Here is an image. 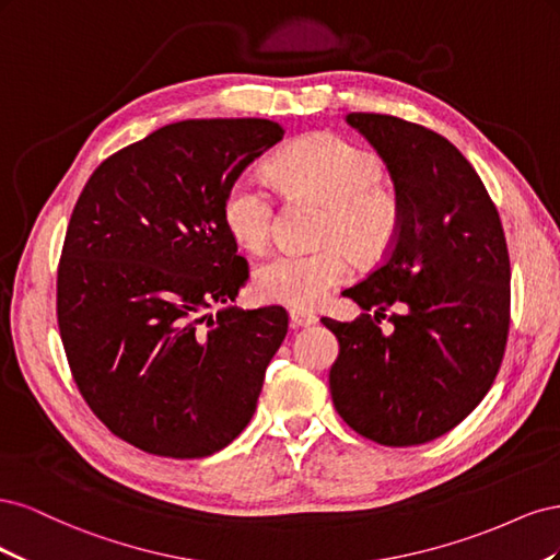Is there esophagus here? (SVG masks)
I'll use <instances>...</instances> for the list:
<instances>
[{
	"instance_id": "1",
	"label": "esophagus",
	"mask_w": 560,
	"mask_h": 560,
	"mask_svg": "<svg viewBox=\"0 0 560 560\" xmlns=\"http://www.w3.org/2000/svg\"><path fill=\"white\" fill-rule=\"evenodd\" d=\"M315 315L313 313H308V311H301V308H292L290 311V322H292V327H311V325H315Z\"/></svg>"
}]
</instances>
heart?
<instances>
[{"label": "heart", "mask_w": 560, "mask_h": 560, "mask_svg": "<svg viewBox=\"0 0 560 560\" xmlns=\"http://www.w3.org/2000/svg\"><path fill=\"white\" fill-rule=\"evenodd\" d=\"M284 194L325 206L315 252L284 249L254 270V292L268 303L313 308L350 276V257L376 264L395 247L401 210L389 194L383 161L334 132H313L284 147L270 163ZM224 226L247 252L273 238L276 198L257 175H241L224 196Z\"/></svg>", "instance_id": "obj_1"}]
</instances>
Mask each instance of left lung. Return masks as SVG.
<instances>
[{
  "instance_id": "left-lung-1",
  "label": "left lung",
  "mask_w": 560,
  "mask_h": 560,
  "mask_svg": "<svg viewBox=\"0 0 560 560\" xmlns=\"http://www.w3.org/2000/svg\"><path fill=\"white\" fill-rule=\"evenodd\" d=\"M346 121L387 163L401 226L385 261L343 290L364 313L322 317L341 348L331 399L371 442L428 444L460 425L498 376L510 334V252L495 202L446 138L387 114L352 112ZM381 318L394 329L383 332Z\"/></svg>"
}]
</instances>
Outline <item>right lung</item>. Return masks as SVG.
<instances>
[{
  "label": "right lung",
  "mask_w": 560,
  "mask_h": 560,
  "mask_svg": "<svg viewBox=\"0 0 560 560\" xmlns=\"http://www.w3.org/2000/svg\"><path fill=\"white\" fill-rule=\"evenodd\" d=\"M282 135L268 118H191L116 151L83 186L58 264V329L81 397L135 448L206 457L257 409L284 308L206 311L249 278L224 196Z\"/></svg>",
  "instance_id": "obj_1"
}]
</instances>
